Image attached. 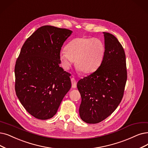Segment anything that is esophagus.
Masks as SVG:
<instances>
[{
	"label": "esophagus",
	"mask_w": 148,
	"mask_h": 148,
	"mask_svg": "<svg viewBox=\"0 0 148 148\" xmlns=\"http://www.w3.org/2000/svg\"><path fill=\"white\" fill-rule=\"evenodd\" d=\"M71 82H72V87L73 88H76V81L75 78H71Z\"/></svg>",
	"instance_id": "1"
}]
</instances>
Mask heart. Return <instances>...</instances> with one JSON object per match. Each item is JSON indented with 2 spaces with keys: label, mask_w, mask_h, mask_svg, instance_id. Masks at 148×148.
<instances>
[{
  "label": "heart",
  "mask_w": 148,
  "mask_h": 148,
  "mask_svg": "<svg viewBox=\"0 0 148 148\" xmlns=\"http://www.w3.org/2000/svg\"><path fill=\"white\" fill-rule=\"evenodd\" d=\"M106 47L98 38L80 37L72 40L60 53L62 67L67 70L75 61V67L84 74L97 71L103 62Z\"/></svg>",
  "instance_id": "b5f03b06"
}]
</instances>
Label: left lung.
Wrapping results in <instances>:
<instances>
[{
	"label": "left lung",
	"mask_w": 148,
	"mask_h": 148,
	"mask_svg": "<svg viewBox=\"0 0 148 148\" xmlns=\"http://www.w3.org/2000/svg\"><path fill=\"white\" fill-rule=\"evenodd\" d=\"M103 34L106 53L103 64L77 84L81 97L79 115L89 124L101 122L113 113L123 98L127 81L123 46L113 34Z\"/></svg>",
	"instance_id": "left-lung-1"
}]
</instances>
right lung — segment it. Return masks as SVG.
I'll return each instance as SVG.
<instances>
[{"mask_svg":"<svg viewBox=\"0 0 148 148\" xmlns=\"http://www.w3.org/2000/svg\"><path fill=\"white\" fill-rule=\"evenodd\" d=\"M72 33L66 28L41 27L25 40L16 60V95L38 119L53 116L71 88L70 74L59 65L61 47Z\"/></svg>","mask_w":148,"mask_h":148,"instance_id":"add662e5","label":"right lung"}]
</instances>
